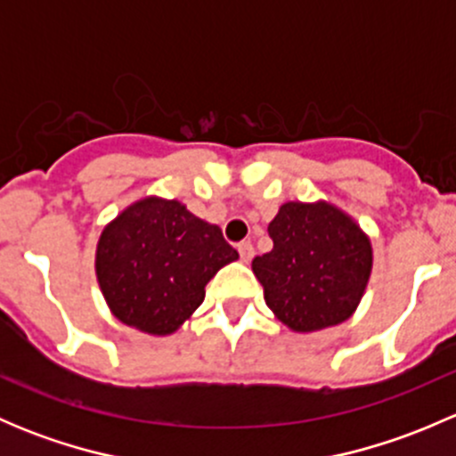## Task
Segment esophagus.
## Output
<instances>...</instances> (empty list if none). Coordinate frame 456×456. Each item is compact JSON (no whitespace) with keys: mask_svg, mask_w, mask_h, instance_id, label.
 <instances>
[{"mask_svg":"<svg viewBox=\"0 0 456 456\" xmlns=\"http://www.w3.org/2000/svg\"><path fill=\"white\" fill-rule=\"evenodd\" d=\"M238 254H240V260L242 262H249L251 257H254V245H251L249 240H245V242H240V245H238Z\"/></svg>","mask_w":456,"mask_h":456,"instance_id":"1","label":"esophagus"}]
</instances>
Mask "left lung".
Listing matches in <instances>:
<instances>
[{"instance_id": "left-lung-1", "label": "left lung", "mask_w": 456, "mask_h": 456, "mask_svg": "<svg viewBox=\"0 0 456 456\" xmlns=\"http://www.w3.org/2000/svg\"><path fill=\"white\" fill-rule=\"evenodd\" d=\"M269 236L273 249L251 266L275 317L297 333L348 320L372 269V247L360 224L329 202H284Z\"/></svg>"}]
</instances>
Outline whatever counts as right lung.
<instances>
[{
    "instance_id": "1",
    "label": "right lung",
    "mask_w": 456,
    "mask_h": 456,
    "mask_svg": "<svg viewBox=\"0 0 456 456\" xmlns=\"http://www.w3.org/2000/svg\"><path fill=\"white\" fill-rule=\"evenodd\" d=\"M238 260L218 224L178 200L150 196L118 214L96 245V280L117 320L169 335L205 300L218 269Z\"/></svg>"
}]
</instances>
